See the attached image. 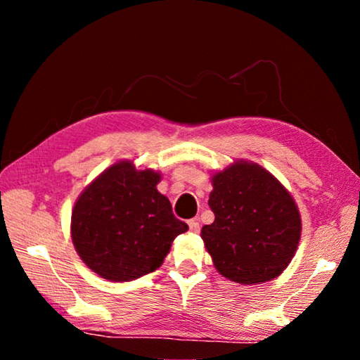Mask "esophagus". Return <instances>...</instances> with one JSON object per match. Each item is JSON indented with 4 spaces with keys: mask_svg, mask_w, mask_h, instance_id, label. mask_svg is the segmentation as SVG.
<instances>
[{
    "mask_svg": "<svg viewBox=\"0 0 360 360\" xmlns=\"http://www.w3.org/2000/svg\"><path fill=\"white\" fill-rule=\"evenodd\" d=\"M188 229H191L192 233H198V231H200L198 221H195V219H192V221H188Z\"/></svg>",
    "mask_w": 360,
    "mask_h": 360,
    "instance_id": "esophagus-1",
    "label": "esophagus"
}]
</instances>
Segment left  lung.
Returning a JSON list of instances; mask_svg holds the SVG:
<instances>
[{"label": "left lung", "instance_id": "8db88e82", "mask_svg": "<svg viewBox=\"0 0 360 360\" xmlns=\"http://www.w3.org/2000/svg\"><path fill=\"white\" fill-rule=\"evenodd\" d=\"M214 222L202 229L216 270L230 281L257 284L281 275L297 251L302 219L281 182L257 163L238 160L212 176Z\"/></svg>", "mask_w": 360, "mask_h": 360}]
</instances>
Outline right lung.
<instances>
[{
    "label": "right lung",
    "instance_id": "add662e5",
    "mask_svg": "<svg viewBox=\"0 0 360 360\" xmlns=\"http://www.w3.org/2000/svg\"><path fill=\"white\" fill-rule=\"evenodd\" d=\"M160 173L124 160L84 188L71 214L79 257L109 281L141 278L163 264L174 238L188 230L157 191Z\"/></svg>",
    "mask_w": 360,
    "mask_h": 360
}]
</instances>
